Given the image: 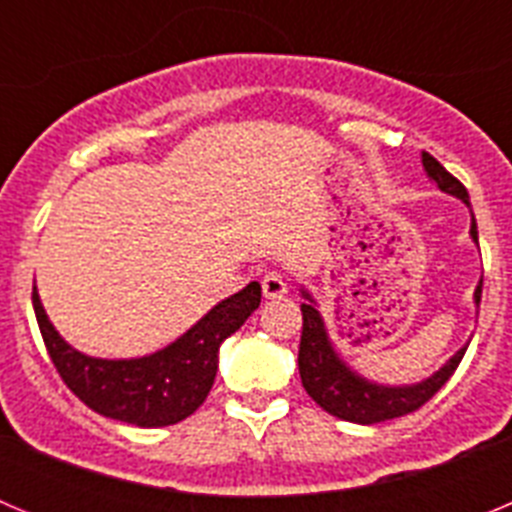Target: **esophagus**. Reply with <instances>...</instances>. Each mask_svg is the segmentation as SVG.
<instances>
[{
	"label": "esophagus",
	"mask_w": 512,
	"mask_h": 512,
	"mask_svg": "<svg viewBox=\"0 0 512 512\" xmlns=\"http://www.w3.org/2000/svg\"><path fill=\"white\" fill-rule=\"evenodd\" d=\"M261 292H264L266 300H282L287 295V282L279 271H269L264 279H261Z\"/></svg>",
	"instance_id": "esophagus-1"
}]
</instances>
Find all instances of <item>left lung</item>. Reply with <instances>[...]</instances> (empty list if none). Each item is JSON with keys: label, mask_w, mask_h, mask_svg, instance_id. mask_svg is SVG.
Returning <instances> with one entry per match:
<instances>
[{"label": "left lung", "mask_w": 512, "mask_h": 512, "mask_svg": "<svg viewBox=\"0 0 512 512\" xmlns=\"http://www.w3.org/2000/svg\"><path fill=\"white\" fill-rule=\"evenodd\" d=\"M420 158H423L425 174L431 176L433 182L438 184V189L451 194V197H456V200H461L469 207L467 187H464L456 176H451L449 171L443 169L431 153L423 151ZM469 235H472L474 243H479L474 215ZM302 297L307 300L300 305L302 338L300 356H297L302 387H305L307 395L318 402L325 413L336 415V418L341 420H348V423L374 425L418 410L420 405H425V402L431 400V397L441 390L443 384L449 382V377L456 372L459 361L464 359V351H467V346L459 348L438 372H433L431 377L423 379V382L418 384L390 387V384L369 382V379L361 377L359 372H354V369L341 359V354H338L336 348H333L328 328H325L323 323V315H320L318 305H315V300H312V295L307 289H302ZM479 300H482V279H479L477 289H474V305L477 307Z\"/></svg>", "instance_id": "1"}]
</instances>
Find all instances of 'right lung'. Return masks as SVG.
Returning <instances> with one entry per match:
<instances>
[{
  "mask_svg": "<svg viewBox=\"0 0 512 512\" xmlns=\"http://www.w3.org/2000/svg\"><path fill=\"white\" fill-rule=\"evenodd\" d=\"M261 302V284L251 282L217 302L205 318L166 348L140 359H97L76 351L53 328L33 289V307L56 372L87 408L138 428H164L189 418L210 395L220 343L241 328Z\"/></svg>",
  "mask_w": 512,
  "mask_h": 512,
  "instance_id": "obj_1",
  "label": "right lung"
}]
</instances>
